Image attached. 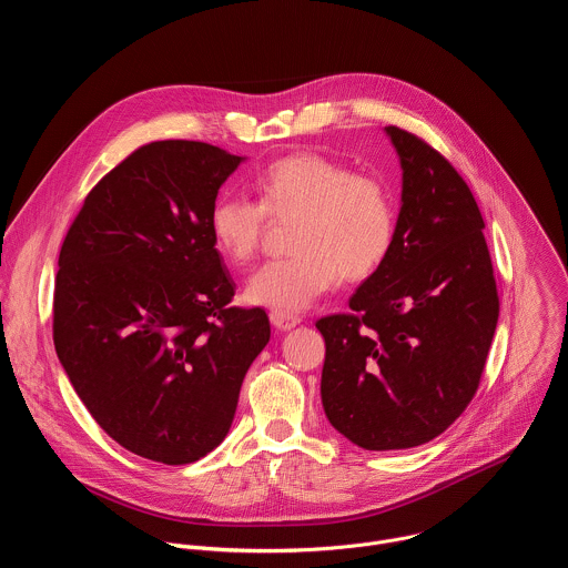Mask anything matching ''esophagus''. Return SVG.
<instances>
[{
	"label": "esophagus",
	"mask_w": 568,
	"mask_h": 568,
	"mask_svg": "<svg viewBox=\"0 0 568 568\" xmlns=\"http://www.w3.org/2000/svg\"><path fill=\"white\" fill-rule=\"evenodd\" d=\"M270 321L274 323V328H278V331H292V328H296L298 323H301V316L272 310V312H270Z\"/></svg>",
	"instance_id": "34e87169"
}]
</instances>
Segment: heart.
<instances>
[{
  "label": "heart",
  "instance_id": "b5f03b06",
  "mask_svg": "<svg viewBox=\"0 0 568 568\" xmlns=\"http://www.w3.org/2000/svg\"><path fill=\"white\" fill-rule=\"evenodd\" d=\"M258 202L220 195L209 211L215 252L235 267L261 252L274 222L292 224V252L261 267L247 298L278 312H303L344 276L364 281L388 258L395 206L384 182L314 152L283 156L254 182Z\"/></svg>",
  "mask_w": 568,
  "mask_h": 568
}]
</instances>
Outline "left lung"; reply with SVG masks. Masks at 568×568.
Segmentation results:
<instances>
[{"label": "left lung", "instance_id": "1", "mask_svg": "<svg viewBox=\"0 0 568 568\" xmlns=\"http://www.w3.org/2000/svg\"><path fill=\"white\" fill-rule=\"evenodd\" d=\"M402 169L393 250L316 321L326 339L321 402L331 425L371 452L440 436L471 402L499 318L476 200L449 161L416 134L384 128Z\"/></svg>", "mask_w": 568, "mask_h": 568}]
</instances>
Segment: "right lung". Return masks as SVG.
Masks as SVG:
<instances>
[{
    "instance_id": "add662e5",
    "label": "right lung",
    "mask_w": 568,
    "mask_h": 568,
    "mask_svg": "<svg viewBox=\"0 0 568 568\" xmlns=\"http://www.w3.org/2000/svg\"><path fill=\"white\" fill-rule=\"evenodd\" d=\"M245 161L202 141H152L85 197L53 290L58 359L92 418L128 452L186 465L215 449L252 362L265 310L231 307L209 211Z\"/></svg>"
}]
</instances>
